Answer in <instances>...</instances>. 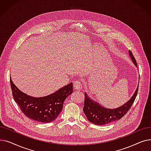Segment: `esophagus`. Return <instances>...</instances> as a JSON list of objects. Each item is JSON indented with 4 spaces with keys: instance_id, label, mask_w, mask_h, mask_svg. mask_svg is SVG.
Segmentation results:
<instances>
[{
    "instance_id": "esophagus-1",
    "label": "esophagus",
    "mask_w": 151,
    "mask_h": 151,
    "mask_svg": "<svg viewBox=\"0 0 151 151\" xmlns=\"http://www.w3.org/2000/svg\"><path fill=\"white\" fill-rule=\"evenodd\" d=\"M73 87L75 90H81L83 88V85L80 81H76L73 83Z\"/></svg>"
}]
</instances>
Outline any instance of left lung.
<instances>
[{
    "label": "left lung",
    "mask_w": 151,
    "mask_h": 151,
    "mask_svg": "<svg viewBox=\"0 0 151 151\" xmlns=\"http://www.w3.org/2000/svg\"><path fill=\"white\" fill-rule=\"evenodd\" d=\"M130 58L133 63L137 67V63L135 59L130 51H129ZM138 90L137 88L133 94L130 99L122 106L116 108L109 109L101 106L98 102L93 100L85 92V100L83 108V111L86 114L88 120L96 125H104L119 120L131 108L132 104L135 100Z\"/></svg>",
    "instance_id": "left-lung-1"
}]
</instances>
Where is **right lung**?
Wrapping results in <instances>:
<instances>
[{
    "mask_svg": "<svg viewBox=\"0 0 151 151\" xmlns=\"http://www.w3.org/2000/svg\"><path fill=\"white\" fill-rule=\"evenodd\" d=\"M12 94L22 112L34 121L43 123L53 121L58 117L67 97L73 93V83L42 97L28 96L21 91L13 83L10 77Z\"/></svg>",
    "mask_w": 151,
    "mask_h": 151,
    "instance_id": "1",
    "label": "right lung"
}]
</instances>
